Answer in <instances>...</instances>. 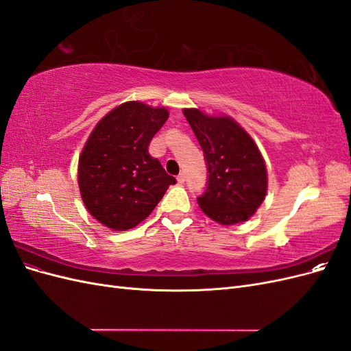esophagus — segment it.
<instances>
[{"label": "esophagus", "instance_id": "34e87169", "mask_svg": "<svg viewBox=\"0 0 351 351\" xmlns=\"http://www.w3.org/2000/svg\"><path fill=\"white\" fill-rule=\"evenodd\" d=\"M177 182H178L180 184H183V183L186 182V174H184V173H180V174L177 176Z\"/></svg>", "mask_w": 351, "mask_h": 351}]
</instances>
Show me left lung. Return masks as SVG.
I'll list each match as a JSON object with an SVG mask.
<instances>
[{"label":"left lung","instance_id":"1","mask_svg":"<svg viewBox=\"0 0 351 351\" xmlns=\"http://www.w3.org/2000/svg\"><path fill=\"white\" fill-rule=\"evenodd\" d=\"M204 151L208 182L197 196L205 214L222 226L247 221L267 195V167L252 137L230 117L184 110Z\"/></svg>","mask_w":351,"mask_h":351}]
</instances>
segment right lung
I'll return each instance as SVG.
<instances>
[{
    "instance_id": "obj_1",
    "label": "right lung",
    "mask_w": 351,
    "mask_h": 351,
    "mask_svg": "<svg viewBox=\"0 0 351 351\" xmlns=\"http://www.w3.org/2000/svg\"><path fill=\"white\" fill-rule=\"evenodd\" d=\"M168 119L165 108L124 102L95 127L79 158L83 204L101 224L115 231L136 227L176 183L149 143Z\"/></svg>"
}]
</instances>
